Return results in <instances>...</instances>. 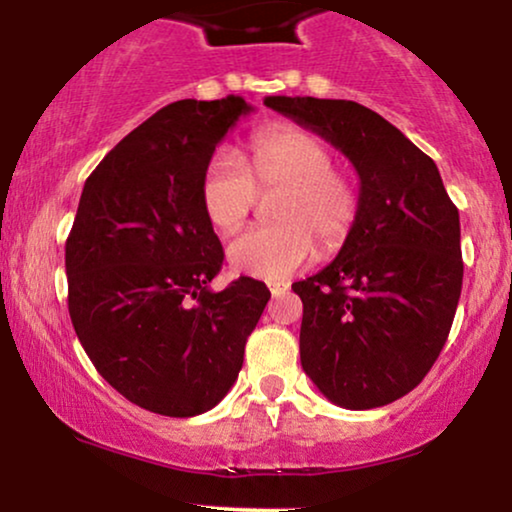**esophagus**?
I'll return each instance as SVG.
<instances>
[{
  "instance_id": "esophagus-1",
  "label": "esophagus",
  "mask_w": 512,
  "mask_h": 512,
  "mask_svg": "<svg viewBox=\"0 0 512 512\" xmlns=\"http://www.w3.org/2000/svg\"><path fill=\"white\" fill-rule=\"evenodd\" d=\"M269 291H272V296H284V293L289 291V281H272V284H269Z\"/></svg>"
}]
</instances>
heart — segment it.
<instances>
[{
	"instance_id": "heart-1",
	"label": "heart",
	"mask_w": 512,
	"mask_h": 512,
	"mask_svg": "<svg viewBox=\"0 0 512 512\" xmlns=\"http://www.w3.org/2000/svg\"><path fill=\"white\" fill-rule=\"evenodd\" d=\"M272 219L228 245L233 272L255 279L284 281L322 252H337L354 233L361 214V187L334 166L332 146L308 129L279 125L257 132L250 142L248 170L236 158L216 156L199 182V202L207 221L233 236L257 197L276 192Z\"/></svg>"
}]
</instances>
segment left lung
Here are the masks:
<instances>
[{"instance_id":"obj_1","label":"left lung","mask_w":512,"mask_h":512,"mask_svg":"<svg viewBox=\"0 0 512 512\" xmlns=\"http://www.w3.org/2000/svg\"><path fill=\"white\" fill-rule=\"evenodd\" d=\"M313 129L361 180L358 223L303 301L301 366L344 409L385 407L414 390L445 346L462 291L460 214L438 166L395 125L354 101L269 96Z\"/></svg>"}]
</instances>
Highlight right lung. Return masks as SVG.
I'll use <instances>...</instances> for the list:
<instances>
[{
  "instance_id": "add662e5",
  "label": "right lung",
  "mask_w": 512,
  "mask_h": 512,
  "mask_svg": "<svg viewBox=\"0 0 512 512\" xmlns=\"http://www.w3.org/2000/svg\"><path fill=\"white\" fill-rule=\"evenodd\" d=\"M250 110L240 96L170 103L129 132L81 192L64 248L72 325L98 373L154 414L216 407L272 296L250 276L209 289L223 248L199 182Z\"/></svg>"
}]
</instances>
